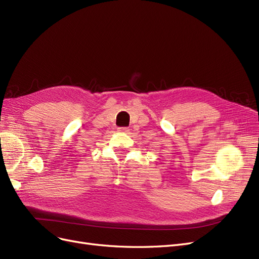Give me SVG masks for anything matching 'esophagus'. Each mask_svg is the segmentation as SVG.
<instances>
[{"mask_svg": "<svg viewBox=\"0 0 259 259\" xmlns=\"http://www.w3.org/2000/svg\"><path fill=\"white\" fill-rule=\"evenodd\" d=\"M119 132H120V133H128V132H130V128H127V127H120V128H119Z\"/></svg>", "mask_w": 259, "mask_h": 259, "instance_id": "obj_1", "label": "esophagus"}]
</instances>
